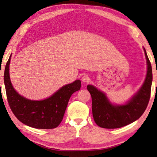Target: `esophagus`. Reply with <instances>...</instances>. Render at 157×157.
I'll list each match as a JSON object with an SVG mask.
<instances>
[{"label":"esophagus","mask_w":157,"mask_h":157,"mask_svg":"<svg viewBox=\"0 0 157 157\" xmlns=\"http://www.w3.org/2000/svg\"><path fill=\"white\" fill-rule=\"evenodd\" d=\"M82 81L84 83H88L90 81V77L88 75H84L82 77Z\"/></svg>","instance_id":"esophagus-1"}]
</instances>
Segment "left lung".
I'll return each instance as SVG.
<instances>
[{"instance_id": "obj_1", "label": "left lung", "mask_w": 157, "mask_h": 157, "mask_svg": "<svg viewBox=\"0 0 157 157\" xmlns=\"http://www.w3.org/2000/svg\"><path fill=\"white\" fill-rule=\"evenodd\" d=\"M144 52L147 64L145 82L139 91L127 104L113 105L104 93L93 85L87 86L91 95L93 117L99 127L106 129L120 128L138 120L144 113L150 98L152 82V66L145 48Z\"/></svg>"}]
</instances>
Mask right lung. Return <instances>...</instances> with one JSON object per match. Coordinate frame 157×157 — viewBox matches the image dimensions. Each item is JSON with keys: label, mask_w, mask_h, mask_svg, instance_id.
Wrapping results in <instances>:
<instances>
[{"label": "right lung", "mask_w": 157, "mask_h": 157, "mask_svg": "<svg viewBox=\"0 0 157 157\" xmlns=\"http://www.w3.org/2000/svg\"><path fill=\"white\" fill-rule=\"evenodd\" d=\"M11 55L6 63L4 83L7 101L13 113L21 123L36 129H53L61 123L69 99L73 93L81 88V81L66 84L48 98L30 100L18 94L13 88L9 68Z\"/></svg>", "instance_id": "1"}]
</instances>
